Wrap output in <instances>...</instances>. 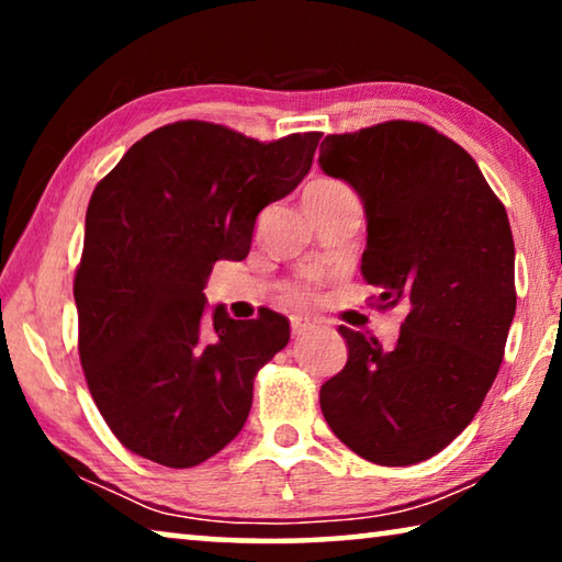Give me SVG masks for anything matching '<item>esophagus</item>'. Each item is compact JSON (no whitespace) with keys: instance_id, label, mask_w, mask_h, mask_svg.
<instances>
[{"instance_id":"1","label":"esophagus","mask_w":562,"mask_h":562,"mask_svg":"<svg viewBox=\"0 0 562 562\" xmlns=\"http://www.w3.org/2000/svg\"><path fill=\"white\" fill-rule=\"evenodd\" d=\"M290 329H292V337H307V335H312V331L317 329V322H312V319H302V317H292L290 319Z\"/></svg>"}]
</instances>
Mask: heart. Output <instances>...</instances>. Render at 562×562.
<instances>
[{
  "label": "heart",
  "instance_id": "b5f03b06",
  "mask_svg": "<svg viewBox=\"0 0 562 562\" xmlns=\"http://www.w3.org/2000/svg\"><path fill=\"white\" fill-rule=\"evenodd\" d=\"M345 195H355V193H351V188L347 183H341V180H335V178H315L307 188H304V203H325ZM282 297L290 304L307 302L312 297V284L310 282L284 284Z\"/></svg>",
  "mask_w": 562,
  "mask_h": 562
}]
</instances>
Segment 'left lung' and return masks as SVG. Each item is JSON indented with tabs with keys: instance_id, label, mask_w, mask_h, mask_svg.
I'll return each instance as SVG.
<instances>
[{
	"instance_id": "1",
	"label": "left lung",
	"mask_w": 562,
	"mask_h": 562,
	"mask_svg": "<svg viewBox=\"0 0 562 562\" xmlns=\"http://www.w3.org/2000/svg\"><path fill=\"white\" fill-rule=\"evenodd\" d=\"M319 168L367 213L364 282L406 319L392 349L339 327L347 364L319 389L329 429L361 459L412 465L459 436L498 374L516 315L506 207L465 150L426 123L331 133Z\"/></svg>"
}]
</instances>
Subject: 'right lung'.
Segmentation results:
<instances>
[{"label":"right lung","mask_w":562,"mask_h":562,"mask_svg":"<svg viewBox=\"0 0 562 562\" xmlns=\"http://www.w3.org/2000/svg\"><path fill=\"white\" fill-rule=\"evenodd\" d=\"M322 133L247 138L176 121L136 140L93 190L74 278L79 357L103 422L128 451L190 469L247 422L258 369L290 341L272 310L205 319L217 260H245L265 205L310 173Z\"/></svg>","instance_id":"add662e5"}]
</instances>
